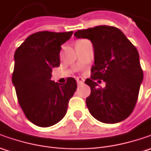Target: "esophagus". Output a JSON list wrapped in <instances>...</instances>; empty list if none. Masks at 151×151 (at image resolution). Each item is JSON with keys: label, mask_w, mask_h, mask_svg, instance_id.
Returning a JSON list of instances; mask_svg holds the SVG:
<instances>
[{"label": "esophagus", "mask_w": 151, "mask_h": 151, "mask_svg": "<svg viewBox=\"0 0 151 151\" xmlns=\"http://www.w3.org/2000/svg\"><path fill=\"white\" fill-rule=\"evenodd\" d=\"M76 82H77V84L78 85L82 84V83L84 82V80L82 78H81V77H77V78H76Z\"/></svg>", "instance_id": "obj_1"}]
</instances>
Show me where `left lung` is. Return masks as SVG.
Here are the masks:
<instances>
[{
	"label": "left lung",
	"mask_w": 151,
	"mask_h": 151,
	"mask_svg": "<svg viewBox=\"0 0 151 151\" xmlns=\"http://www.w3.org/2000/svg\"><path fill=\"white\" fill-rule=\"evenodd\" d=\"M78 38H88L94 49L95 62L91 78L85 83L91 87L86 100L91 114L105 124H116L127 119L136 105L143 70L135 46L115 27L96 26L75 32ZM99 83L102 79L106 86Z\"/></svg>",
	"instance_id": "left-lung-1"
}]
</instances>
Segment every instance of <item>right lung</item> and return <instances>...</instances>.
<instances>
[{"label":"right lung","instance_id":"add662e5","mask_svg":"<svg viewBox=\"0 0 151 151\" xmlns=\"http://www.w3.org/2000/svg\"><path fill=\"white\" fill-rule=\"evenodd\" d=\"M72 33L35 32L15 52L12 83L17 100L27 119L39 127L60 122L76 90V81L72 77H68L65 84L50 80L52 69L60 65L61 45Z\"/></svg>","mask_w":151,"mask_h":151}]
</instances>
